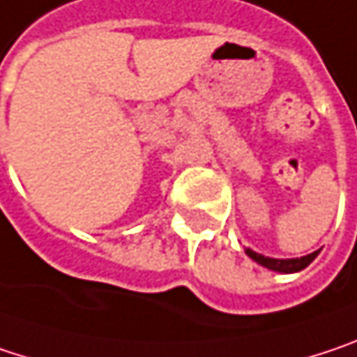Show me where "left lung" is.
Segmentation results:
<instances>
[{"label": "left lung", "instance_id": "left-lung-1", "mask_svg": "<svg viewBox=\"0 0 357 357\" xmlns=\"http://www.w3.org/2000/svg\"><path fill=\"white\" fill-rule=\"evenodd\" d=\"M245 252L252 259V261H257L259 265H263V267H267V269H271V271H280V273H296V271H302V269L308 267V265L317 259V255H319V250H314V252H310V255H306V257H300V259H271V257L259 255V252H255V250H250V248H245Z\"/></svg>", "mask_w": 357, "mask_h": 357}]
</instances>
